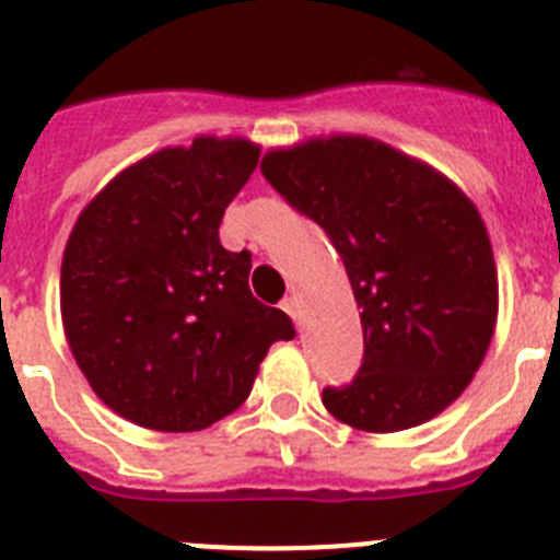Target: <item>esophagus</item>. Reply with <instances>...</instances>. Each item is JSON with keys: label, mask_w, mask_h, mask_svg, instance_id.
<instances>
[{"label": "esophagus", "mask_w": 560, "mask_h": 560, "mask_svg": "<svg viewBox=\"0 0 560 560\" xmlns=\"http://www.w3.org/2000/svg\"><path fill=\"white\" fill-rule=\"evenodd\" d=\"M281 310H284L287 315L293 320H301V307H299V299L295 295H287L284 301H281Z\"/></svg>", "instance_id": "obj_1"}]
</instances>
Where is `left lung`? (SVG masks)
<instances>
[{
  "label": "left lung",
  "mask_w": 560,
  "mask_h": 560,
  "mask_svg": "<svg viewBox=\"0 0 560 560\" xmlns=\"http://www.w3.org/2000/svg\"><path fill=\"white\" fill-rule=\"evenodd\" d=\"M261 174L340 253L361 313L363 363L324 388L335 420L372 434L420 425L465 392L499 310L493 247L459 188L358 135L265 154Z\"/></svg>",
  "instance_id": "obj_1"
}]
</instances>
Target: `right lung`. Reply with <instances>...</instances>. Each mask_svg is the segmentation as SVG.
I'll return each mask as SVG.
<instances>
[{
  "label": "right lung",
  "mask_w": 560,
  "mask_h": 560,
  "mask_svg": "<svg viewBox=\"0 0 560 560\" xmlns=\"http://www.w3.org/2000/svg\"><path fill=\"white\" fill-rule=\"evenodd\" d=\"M259 163L242 138L160 149L81 211L61 261V318L92 392L152 431H202L250 395L290 315L253 299L250 253L220 222Z\"/></svg>",
  "instance_id": "1"
}]
</instances>
